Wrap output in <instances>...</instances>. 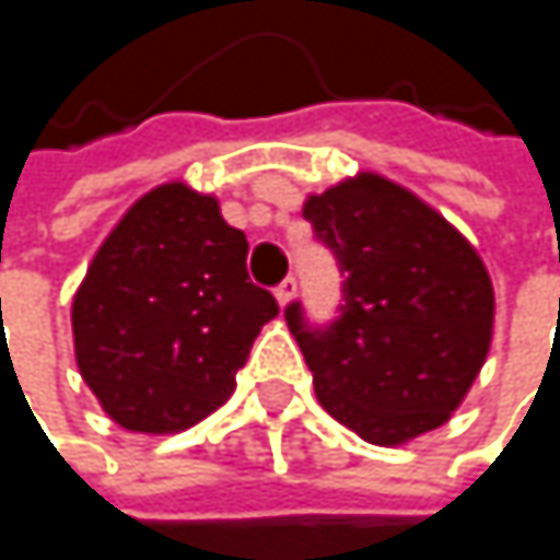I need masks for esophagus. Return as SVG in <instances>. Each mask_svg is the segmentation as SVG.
I'll use <instances>...</instances> for the list:
<instances>
[{
    "instance_id": "34e87169",
    "label": "esophagus",
    "mask_w": 560,
    "mask_h": 560,
    "mask_svg": "<svg viewBox=\"0 0 560 560\" xmlns=\"http://www.w3.org/2000/svg\"><path fill=\"white\" fill-rule=\"evenodd\" d=\"M295 292H299V282H295V278L289 275V278H285V282H282V285H278V289H275V299H278V305H282V308H285V305H289V302L295 299Z\"/></svg>"
}]
</instances>
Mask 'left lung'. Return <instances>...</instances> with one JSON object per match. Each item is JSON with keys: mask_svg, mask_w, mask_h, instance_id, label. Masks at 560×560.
I'll list each match as a JSON object with an SVG mask.
<instances>
[{"mask_svg": "<svg viewBox=\"0 0 560 560\" xmlns=\"http://www.w3.org/2000/svg\"><path fill=\"white\" fill-rule=\"evenodd\" d=\"M302 215L345 271V305L328 328H312L299 302L285 308L322 408L372 445L445 424L491 348L494 289L481 255L375 172L308 195Z\"/></svg>", "mask_w": 560, "mask_h": 560, "instance_id": "left-lung-1", "label": "left lung"}]
</instances>
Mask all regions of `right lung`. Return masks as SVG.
I'll list each match as a JSON object with an SVG mask.
<instances>
[{
    "instance_id": "right-lung-1",
    "label": "right lung",
    "mask_w": 560,
    "mask_h": 560,
    "mask_svg": "<svg viewBox=\"0 0 560 560\" xmlns=\"http://www.w3.org/2000/svg\"><path fill=\"white\" fill-rule=\"evenodd\" d=\"M245 255L219 198L185 182L145 191L118 219L72 299L79 372L115 424L172 434L229 401L278 315Z\"/></svg>"
}]
</instances>
